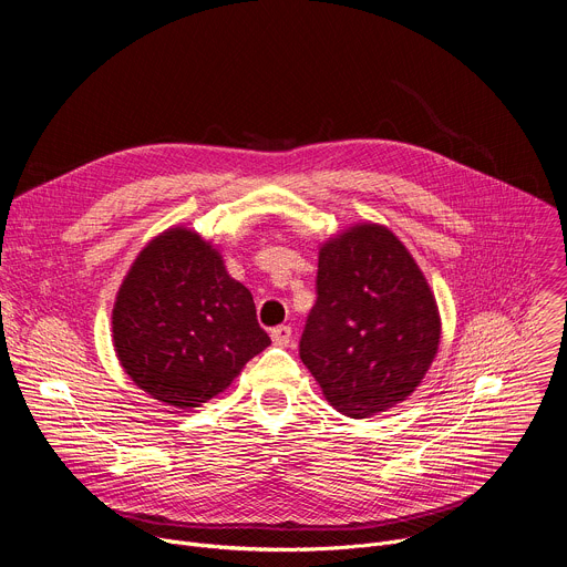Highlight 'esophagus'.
I'll return each mask as SVG.
<instances>
[{
  "label": "esophagus",
  "mask_w": 567,
  "mask_h": 567,
  "mask_svg": "<svg viewBox=\"0 0 567 567\" xmlns=\"http://www.w3.org/2000/svg\"><path fill=\"white\" fill-rule=\"evenodd\" d=\"M271 341L280 348H287L291 343V328L289 326H278L271 330Z\"/></svg>",
  "instance_id": "1"
}]
</instances>
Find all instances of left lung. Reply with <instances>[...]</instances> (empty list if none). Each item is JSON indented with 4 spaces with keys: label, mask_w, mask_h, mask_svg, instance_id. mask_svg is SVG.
<instances>
[{
    "label": "left lung",
    "mask_w": 567,
    "mask_h": 567,
    "mask_svg": "<svg viewBox=\"0 0 567 567\" xmlns=\"http://www.w3.org/2000/svg\"><path fill=\"white\" fill-rule=\"evenodd\" d=\"M300 359L332 406L368 420L406 401L437 357L435 293L403 241L357 221L318 247Z\"/></svg>",
    "instance_id": "obj_1"
}]
</instances>
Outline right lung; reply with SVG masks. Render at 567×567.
<instances>
[{
    "instance_id": "1",
    "label": "right lung",
    "mask_w": 567,
    "mask_h": 567,
    "mask_svg": "<svg viewBox=\"0 0 567 567\" xmlns=\"http://www.w3.org/2000/svg\"><path fill=\"white\" fill-rule=\"evenodd\" d=\"M112 343L125 374L164 406L193 411L271 346L251 291L219 249L188 226L152 237L125 274Z\"/></svg>"
}]
</instances>
